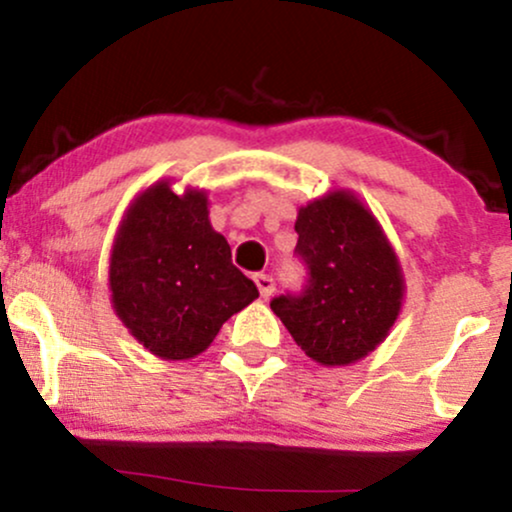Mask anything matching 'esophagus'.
<instances>
[{"label":"esophagus","mask_w":512,"mask_h":512,"mask_svg":"<svg viewBox=\"0 0 512 512\" xmlns=\"http://www.w3.org/2000/svg\"><path fill=\"white\" fill-rule=\"evenodd\" d=\"M255 284H257V289H260V296H262V298L272 296V291H274V279H272V274H257V276H255Z\"/></svg>","instance_id":"34e87169"}]
</instances>
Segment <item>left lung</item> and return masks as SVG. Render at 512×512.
Wrapping results in <instances>:
<instances>
[{
	"mask_svg": "<svg viewBox=\"0 0 512 512\" xmlns=\"http://www.w3.org/2000/svg\"><path fill=\"white\" fill-rule=\"evenodd\" d=\"M296 233L310 279L301 296L274 298V315L315 363L351 366L385 342L402 313V264L368 204L344 187L303 204Z\"/></svg>",
	"mask_w": 512,
	"mask_h": 512,
	"instance_id": "8db88e82",
	"label": "left lung"
}]
</instances>
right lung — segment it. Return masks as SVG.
I'll use <instances>...</instances> for the list:
<instances>
[{
	"mask_svg": "<svg viewBox=\"0 0 512 512\" xmlns=\"http://www.w3.org/2000/svg\"><path fill=\"white\" fill-rule=\"evenodd\" d=\"M170 185L156 180L129 202L110 248L108 289L115 315L146 351L190 361L260 293L211 226L207 190L178 195Z\"/></svg>",
	"mask_w": 512,
	"mask_h": 512,
	"instance_id": "add662e5",
	"label": "right lung"
}]
</instances>
